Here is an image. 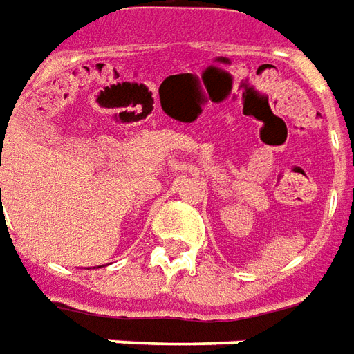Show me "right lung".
<instances>
[{"mask_svg": "<svg viewBox=\"0 0 354 354\" xmlns=\"http://www.w3.org/2000/svg\"><path fill=\"white\" fill-rule=\"evenodd\" d=\"M3 131H5V127H3Z\"/></svg>", "mask_w": 354, "mask_h": 354, "instance_id": "right-lung-1", "label": "right lung"}]
</instances>
